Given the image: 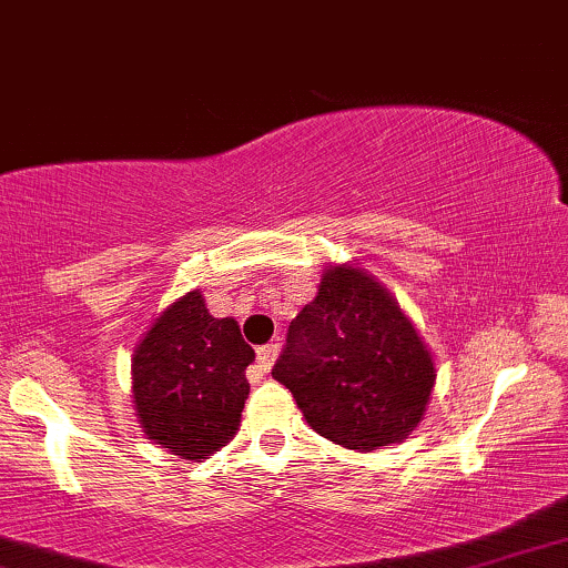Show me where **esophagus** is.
Returning a JSON list of instances; mask_svg holds the SVG:
<instances>
[{
  "instance_id": "esophagus-1",
  "label": "esophagus",
  "mask_w": 568,
  "mask_h": 568,
  "mask_svg": "<svg viewBox=\"0 0 568 568\" xmlns=\"http://www.w3.org/2000/svg\"><path fill=\"white\" fill-rule=\"evenodd\" d=\"M277 351H280V345H277V343L262 345L260 351H256V363H260V368H262L264 374H267L270 368H272V363H275V358H277Z\"/></svg>"
}]
</instances>
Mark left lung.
<instances>
[{
  "label": "left lung",
  "mask_w": 568,
  "mask_h": 568,
  "mask_svg": "<svg viewBox=\"0 0 568 568\" xmlns=\"http://www.w3.org/2000/svg\"><path fill=\"white\" fill-rule=\"evenodd\" d=\"M272 376L316 434L345 449L405 442L426 415L434 355L389 288L358 264H329L291 322Z\"/></svg>",
  "instance_id": "8db88e82"
}]
</instances>
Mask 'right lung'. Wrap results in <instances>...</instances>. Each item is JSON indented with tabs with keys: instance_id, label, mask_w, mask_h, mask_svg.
<instances>
[{
	"instance_id": "add662e5",
	"label": "right lung",
	"mask_w": 568,
	"mask_h": 568,
	"mask_svg": "<svg viewBox=\"0 0 568 568\" xmlns=\"http://www.w3.org/2000/svg\"><path fill=\"white\" fill-rule=\"evenodd\" d=\"M254 351L239 322L215 320L202 291L155 316L132 353V399L140 428L169 455L202 463L239 434Z\"/></svg>"
}]
</instances>
